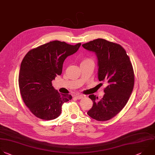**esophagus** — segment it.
I'll return each instance as SVG.
<instances>
[{"label":"esophagus","instance_id":"esophagus-1","mask_svg":"<svg viewBox=\"0 0 155 155\" xmlns=\"http://www.w3.org/2000/svg\"><path fill=\"white\" fill-rule=\"evenodd\" d=\"M75 97L77 99H81L83 97V95H76Z\"/></svg>","mask_w":155,"mask_h":155}]
</instances>
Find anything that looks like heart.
I'll return each instance as SVG.
<instances>
[{"label":"heart","mask_w":155,"mask_h":155,"mask_svg":"<svg viewBox=\"0 0 155 155\" xmlns=\"http://www.w3.org/2000/svg\"><path fill=\"white\" fill-rule=\"evenodd\" d=\"M85 61H91V60H85Z\"/></svg>","instance_id":"1"}]
</instances>
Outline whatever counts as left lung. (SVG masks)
I'll list each match as a JSON object with an SVG mask.
<instances>
[{"instance_id": "1", "label": "left lung", "mask_w": 155, "mask_h": 155, "mask_svg": "<svg viewBox=\"0 0 155 155\" xmlns=\"http://www.w3.org/2000/svg\"><path fill=\"white\" fill-rule=\"evenodd\" d=\"M82 46L94 51L98 59V78L108 86L99 100L94 94L89 97L93 106L87 114L98 121L108 120L116 116L126 105L134 84V74L125 50L117 43L104 39H96Z\"/></svg>"}]
</instances>
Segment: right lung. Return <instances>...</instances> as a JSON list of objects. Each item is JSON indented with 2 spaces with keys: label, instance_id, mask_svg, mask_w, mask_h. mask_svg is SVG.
<instances>
[{
  "label": "right lung",
  "instance_id": "1",
  "mask_svg": "<svg viewBox=\"0 0 155 155\" xmlns=\"http://www.w3.org/2000/svg\"><path fill=\"white\" fill-rule=\"evenodd\" d=\"M80 45L50 41L30 50L24 57L19 75V89L24 104L36 117L55 119L61 114L64 103L72 99L71 95L55 89L51 81L61 74L64 61Z\"/></svg>",
  "mask_w": 155,
  "mask_h": 155
}]
</instances>
